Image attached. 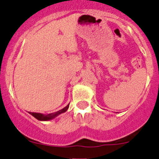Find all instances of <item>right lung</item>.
<instances>
[{"label": "right lung", "mask_w": 159, "mask_h": 159, "mask_svg": "<svg viewBox=\"0 0 159 159\" xmlns=\"http://www.w3.org/2000/svg\"><path fill=\"white\" fill-rule=\"evenodd\" d=\"M69 107V104L67 106H65V108H63L62 109L59 110V111H56V112L48 114V115H43L42 113H36V112H29L31 115H33V117H35L37 120H42V121H47L52 120V119L55 118L56 117H57L58 115H61V114L67 111Z\"/></svg>", "instance_id": "add662e5"}]
</instances>
